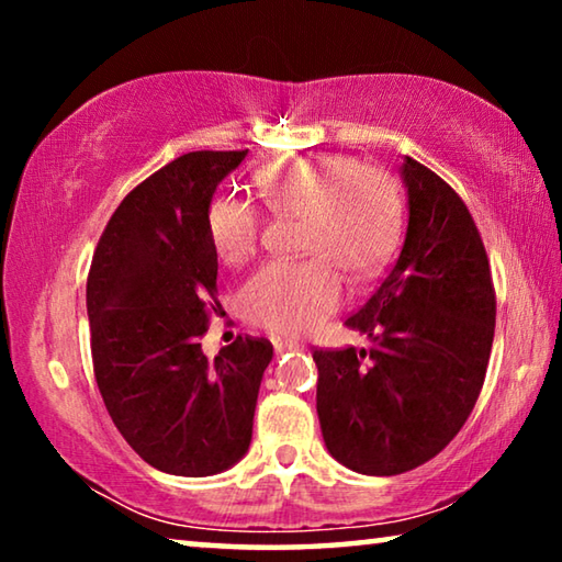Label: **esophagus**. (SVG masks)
Masks as SVG:
<instances>
[{"instance_id": "esophagus-1", "label": "esophagus", "mask_w": 562, "mask_h": 562, "mask_svg": "<svg viewBox=\"0 0 562 562\" xmlns=\"http://www.w3.org/2000/svg\"><path fill=\"white\" fill-rule=\"evenodd\" d=\"M274 345V351H278V355H282V351H292V349H300V345L297 341H288V339H274L272 341Z\"/></svg>"}]
</instances>
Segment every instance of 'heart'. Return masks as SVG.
I'll use <instances>...</instances> for the list:
<instances>
[{
  "label": "heart",
  "instance_id": "obj_1",
  "mask_svg": "<svg viewBox=\"0 0 562 562\" xmlns=\"http://www.w3.org/2000/svg\"><path fill=\"white\" fill-rule=\"evenodd\" d=\"M265 205L278 215H302L304 262H270L240 290L245 317L278 335H304L341 302V278L367 280L384 268L402 237L404 203L392 176L347 156L290 158L258 176ZM205 231L217 258L240 265L258 247V207L217 195L205 211Z\"/></svg>",
  "mask_w": 562,
  "mask_h": 562
}]
</instances>
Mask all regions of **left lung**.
<instances>
[{"mask_svg": "<svg viewBox=\"0 0 562 562\" xmlns=\"http://www.w3.org/2000/svg\"><path fill=\"white\" fill-rule=\"evenodd\" d=\"M402 252L347 319L369 349H317V416L347 469L396 475L434 459L481 394L496 331V292L475 223L449 183L404 156Z\"/></svg>", "mask_w": 562, "mask_h": 562, "instance_id": "obj_1", "label": "left lung"}]
</instances>
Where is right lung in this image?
Instances as JSON below:
<instances>
[{
    "mask_svg": "<svg viewBox=\"0 0 562 562\" xmlns=\"http://www.w3.org/2000/svg\"><path fill=\"white\" fill-rule=\"evenodd\" d=\"M247 150H195L123 198L91 260L87 312L99 392L123 439L154 469L223 473L252 441L268 339L237 337L207 359L205 300L217 255L205 211Z\"/></svg>",
    "mask_w": 562,
    "mask_h": 562,
    "instance_id": "1",
    "label": "right lung"
}]
</instances>
